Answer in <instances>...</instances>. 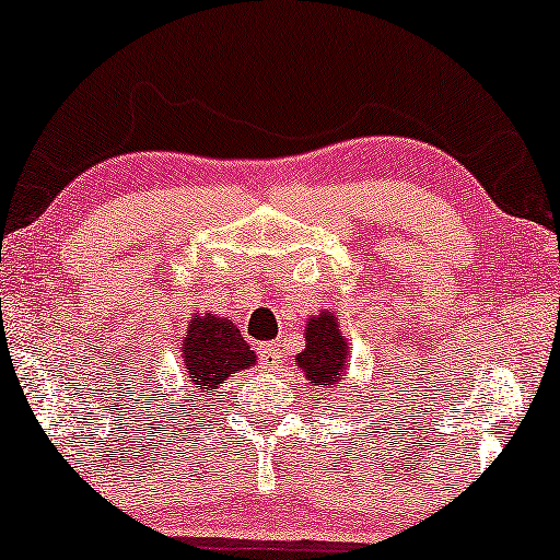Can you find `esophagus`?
Masks as SVG:
<instances>
[{
  "mask_svg": "<svg viewBox=\"0 0 560 560\" xmlns=\"http://www.w3.org/2000/svg\"><path fill=\"white\" fill-rule=\"evenodd\" d=\"M258 360H261V365L264 368H269V370H273L279 365V358H281V352H279V348L273 342H261L258 345Z\"/></svg>",
  "mask_w": 560,
  "mask_h": 560,
  "instance_id": "esophagus-1",
  "label": "esophagus"
}]
</instances>
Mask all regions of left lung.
<instances>
[{
	"instance_id": "1",
	"label": "left lung",
	"mask_w": 560,
	"mask_h": 560,
	"mask_svg": "<svg viewBox=\"0 0 560 560\" xmlns=\"http://www.w3.org/2000/svg\"><path fill=\"white\" fill-rule=\"evenodd\" d=\"M296 365L319 388L342 381L345 370H348V342L337 329V317L322 312L319 317L310 319V325H306V348L296 355Z\"/></svg>"
}]
</instances>
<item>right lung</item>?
<instances>
[{
	"mask_svg": "<svg viewBox=\"0 0 560 560\" xmlns=\"http://www.w3.org/2000/svg\"><path fill=\"white\" fill-rule=\"evenodd\" d=\"M183 358L190 388H195L198 398L210 396L235 370L250 368L256 362L254 350L243 340L238 327H233L231 319H220L215 314H208V317L198 314L192 319V325L187 327ZM156 396L162 400L164 393L156 390ZM160 411H164V406H160Z\"/></svg>",
	"mask_w": 560,
	"mask_h": 560,
	"instance_id": "right-lung-1",
	"label": "right lung"
}]
</instances>
